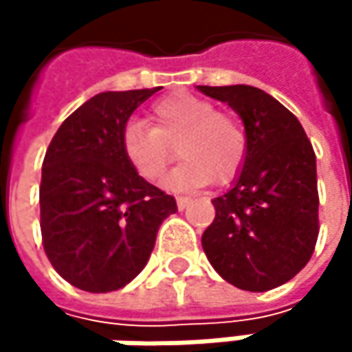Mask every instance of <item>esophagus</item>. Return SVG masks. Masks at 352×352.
I'll list each match as a JSON object with an SVG mask.
<instances>
[{
	"instance_id": "esophagus-1",
	"label": "esophagus",
	"mask_w": 352,
	"mask_h": 352,
	"mask_svg": "<svg viewBox=\"0 0 352 352\" xmlns=\"http://www.w3.org/2000/svg\"><path fill=\"white\" fill-rule=\"evenodd\" d=\"M187 204H189V199H187V197H183V195H179V197H177V208H179V210H185V208H187Z\"/></svg>"
}]
</instances>
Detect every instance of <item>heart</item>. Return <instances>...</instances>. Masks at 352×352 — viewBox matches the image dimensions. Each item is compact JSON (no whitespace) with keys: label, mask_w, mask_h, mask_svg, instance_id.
<instances>
[{"label":"heart","mask_w":352,"mask_h":352,"mask_svg":"<svg viewBox=\"0 0 352 352\" xmlns=\"http://www.w3.org/2000/svg\"><path fill=\"white\" fill-rule=\"evenodd\" d=\"M148 120L151 126L132 120L120 134L124 159L144 181H157L165 173L175 146L185 161L165 179V187L173 191L197 189L212 179L224 183L245 163L243 124L201 98L167 96L153 104Z\"/></svg>","instance_id":"1"}]
</instances>
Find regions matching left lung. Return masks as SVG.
Listing matches in <instances>:
<instances>
[{"instance_id": "1", "label": "left lung", "mask_w": 352, "mask_h": 352, "mask_svg": "<svg viewBox=\"0 0 352 352\" xmlns=\"http://www.w3.org/2000/svg\"><path fill=\"white\" fill-rule=\"evenodd\" d=\"M197 89L232 107L246 132L234 185L214 197V222L201 246L222 279L245 292H269L296 277L318 239L316 155L300 120L263 89Z\"/></svg>"}]
</instances>
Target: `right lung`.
I'll use <instances>...</instances> for the list:
<instances>
[{
    "mask_svg": "<svg viewBox=\"0 0 352 352\" xmlns=\"http://www.w3.org/2000/svg\"><path fill=\"white\" fill-rule=\"evenodd\" d=\"M161 87L104 91L77 107L52 136L40 181L42 245L71 285L107 294L148 263L173 195L128 165L120 146L132 111Z\"/></svg>",
    "mask_w": 352,
    "mask_h": 352,
    "instance_id": "right-lung-1",
    "label": "right lung"
}]
</instances>
